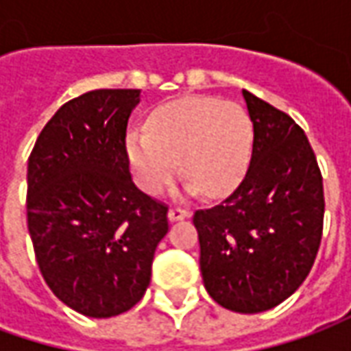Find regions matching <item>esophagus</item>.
I'll return each mask as SVG.
<instances>
[{
	"label": "esophagus",
	"mask_w": 351,
	"mask_h": 351,
	"mask_svg": "<svg viewBox=\"0 0 351 351\" xmlns=\"http://www.w3.org/2000/svg\"><path fill=\"white\" fill-rule=\"evenodd\" d=\"M188 216H190V210H188V208H182V206H171V208H169V220L171 221L184 220V218H188Z\"/></svg>",
	"instance_id": "obj_1"
}]
</instances>
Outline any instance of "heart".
I'll use <instances>...</instances> for the list:
<instances>
[{"label":"heart","instance_id":"heart-1","mask_svg":"<svg viewBox=\"0 0 351 351\" xmlns=\"http://www.w3.org/2000/svg\"><path fill=\"white\" fill-rule=\"evenodd\" d=\"M254 125L239 103L214 97H186L156 108L148 131L133 130L125 150L137 184L160 193L178 173L186 190L223 195L241 182L252 154Z\"/></svg>","mask_w":351,"mask_h":351}]
</instances>
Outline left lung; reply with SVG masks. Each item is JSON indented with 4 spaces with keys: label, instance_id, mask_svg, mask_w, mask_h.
Here are the masks:
<instances>
[{
    "label": "left lung",
    "instance_id": "8db88e82",
    "mask_svg": "<svg viewBox=\"0 0 351 351\" xmlns=\"http://www.w3.org/2000/svg\"><path fill=\"white\" fill-rule=\"evenodd\" d=\"M254 123L250 165L231 195L193 213L201 274L223 308L263 312L308 276L324 233V178L301 125L243 90Z\"/></svg>",
    "mask_w": 351,
    "mask_h": 351
}]
</instances>
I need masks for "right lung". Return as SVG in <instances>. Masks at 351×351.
Masks as SVG:
<instances>
[{"instance_id":"1","label":"right lung","mask_w":351,"mask_h":351,"mask_svg":"<svg viewBox=\"0 0 351 351\" xmlns=\"http://www.w3.org/2000/svg\"><path fill=\"white\" fill-rule=\"evenodd\" d=\"M138 90H92L43 128L27 160V229L47 286L69 308L110 317L152 276L169 206L131 180L125 131Z\"/></svg>"}]
</instances>
